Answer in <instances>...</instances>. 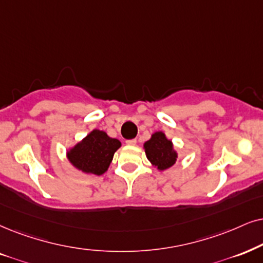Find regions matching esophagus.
Segmentation results:
<instances>
[{"label": "esophagus", "instance_id": "1", "mask_svg": "<svg viewBox=\"0 0 263 263\" xmlns=\"http://www.w3.org/2000/svg\"><path fill=\"white\" fill-rule=\"evenodd\" d=\"M128 145H136L137 144V139H128V141H126Z\"/></svg>", "mask_w": 263, "mask_h": 263}]
</instances>
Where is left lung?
Listing matches in <instances>:
<instances>
[{
    "mask_svg": "<svg viewBox=\"0 0 263 263\" xmlns=\"http://www.w3.org/2000/svg\"><path fill=\"white\" fill-rule=\"evenodd\" d=\"M147 159L159 171H165L172 167L177 161L178 154L171 139L166 137L162 131H156L149 141L143 144Z\"/></svg>",
    "mask_w": 263,
    "mask_h": 263,
    "instance_id": "left-lung-1",
    "label": "left lung"
}]
</instances>
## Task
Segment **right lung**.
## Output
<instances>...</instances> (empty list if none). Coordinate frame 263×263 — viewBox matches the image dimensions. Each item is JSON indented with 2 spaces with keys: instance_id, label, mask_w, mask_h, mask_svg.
<instances>
[{
  "instance_id": "1",
  "label": "right lung",
  "mask_w": 263,
  "mask_h": 263,
  "mask_svg": "<svg viewBox=\"0 0 263 263\" xmlns=\"http://www.w3.org/2000/svg\"><path fill=\"white\" fill-rule=\"evenodd\" d=\"M120 147L119 139L109 137L107 132L96 128L69 148L66 158L76 170L86 175L102 176L108 171L115 152Z\"/></svg>"
}]
</instances>
